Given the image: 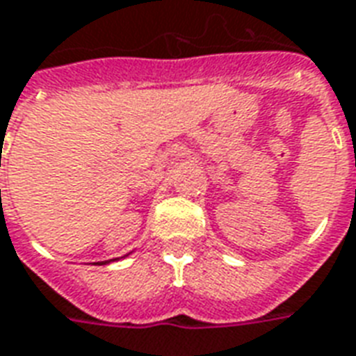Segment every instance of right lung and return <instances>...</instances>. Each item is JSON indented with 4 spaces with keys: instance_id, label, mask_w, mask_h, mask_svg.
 <instances>
[{
    "instance_id": "1",
    "label": "right lung",
    "mask_w": 356,
    "mask_h": 356,
    "mask_svg": "<svg viewBox=\"0 0 356 356\" xmlns=\"http://www.w3.org/2000/svg\"><path fill=\"white\" fill-rule=\"evenodd\" d=\"M112 261H116V259H112ZM111 263V261H101V263H93V264H106Z\"/></svg>"
}]
</instances>
